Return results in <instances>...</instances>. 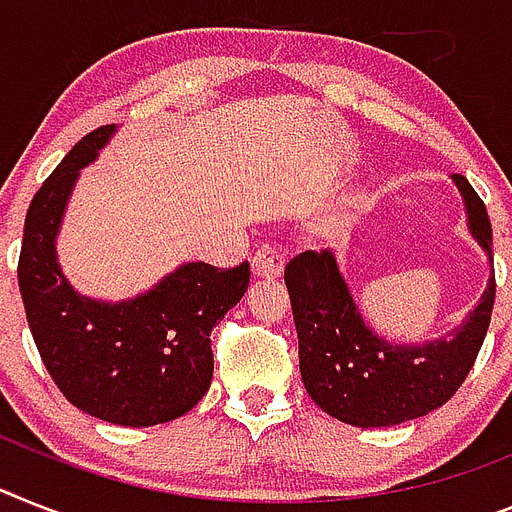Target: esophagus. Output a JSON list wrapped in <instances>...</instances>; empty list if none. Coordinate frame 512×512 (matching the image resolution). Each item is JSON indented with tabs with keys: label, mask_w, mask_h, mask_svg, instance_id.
<instances>
[{
	"label": "esophagus",
	"mask_w": 512,
	"mask_h": 512,
	"mask_svg": "<svg viewBox=\"0 0 512 512\" xmlns=\"http://www.w3.org/2000/svg\"><path fill=\"white\" fill-rule=\"evenodd\" d=\"M252 273L257 278H268V281L270 278H278L283 273V257L278 255L276 249L263 247L252 257Z\"/></svg>",
	"instance_id": "34e87169"
}]
</instances>
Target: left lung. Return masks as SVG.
I'll use <instances>...</instances> for the list:
<instances>
[{
	"label": "left lung",
	"mask_w": 512,
	"mask_h": 512,
	"mask_svg": "<svg viewBox=\"0 0 512 512\" xmlns=\"http://www.w3.org/2000/svg\"><path fill=\"white\" fill-rule=\"evenodd\" d=\"M468 231L492 263V223L466 176L453 174ZM299 336V372L309 398L351 427H393L448 403L487 336L495 307V268L466 320L427 343L377 336L364 322L330 249H307L283 273Z\"/></svg>",
	"instance_id": "1"
}]
</instances>
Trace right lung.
Segmentation results:
<instances>
[{
  "label": "right lung",
  "instance_id": "obj_1",
  "mask_svg": "<svg viewBox=\"0 0 512 512\" xmlns=\"http://www.w3.org/2000/svg\"><path fill=\"white\" fill-rule=\"evenodd\" d=\"M117 124L98 127L41 184L25 216L17 283L36 349L64 398L122 427H153L195 409L213 380L210 330L244 296L249 263H184L122 302L72 289L57 236L80 169L96 161Z\"/></svg>",
  "mask_w": 512,
  "mask_h": 512
}]
</instances>
